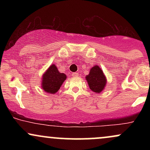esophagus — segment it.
Here are the masks:
<instances>
[{
    "mask_svg": "<svg viewBox=\"0 0 150 150\" xmlns=\"http://www.w3.org/2000/svg\"><path fill=\"white\" fill-rule=\"evenodd\" d=\"M72 75H73V77H77V75H78V73H73V74H72Z\"/></svg>",
    "mask_w": 150,
    "mask_h": 150,
    "instance_id": "34e87169",
    "label": "esophagus"
}]
</instances>
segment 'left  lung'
<instances>
[{
  "label": "left lung",
  "mask_w": 150,
  "mask_h": 150,
  "mask_svg": "<svg viewBox=\"0 0 150 150\" xmlns=\"http://www.w3.org/2000/svg\"><path fill=\"white\" fill-rule=\"evenodd\" d=\"M86 80L91 90L96 93L102 92L107 82L104 73L98 65L91 68L89 75L86 76Z\"/></svg>",
  "instance_id": "obj_1"
}]
</instances>
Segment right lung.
Wrapping results in <instances>:
<instances>
[{
    "label": "right lung",
    "mask_w": 150,
    "mask_h": 150,
    "mask_svg": "<svg viewBox=\"0 0 150 150\" xmlns=\"http://www.w3.org/2000/svg\"><path fill=\"white\" fill-rule=\"evenodd\" d=\"M66 78V75L60 73L56 65L53 64L43 75L42 87L46 92L56 94Z\"/></svg>",
    "instance_id": "obj_1"
}]
</instances>
